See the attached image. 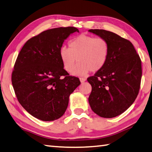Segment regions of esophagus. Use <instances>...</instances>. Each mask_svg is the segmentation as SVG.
<instances>
[{"label": "esophagus", "instance_id": "1", "mask_svg": "<svg viewBox=\"0 0 152 152\" xmlns=\"http://www.w3.org/2000/svg\"><path fill=\"white\" fill-rule=\"evenodd\" d=\"M80 82L82 83V82H84L86 81V78H80Z\"/></svg>", "mask_w": 152, "mask_h": 152}]
</instances>
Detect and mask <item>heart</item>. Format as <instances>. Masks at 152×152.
<instances>
[{"label":"heart","mask_w":152,"mask_h":152,"mask_svg":"<svg viewBox=\"0 0 152 152\" xmlns=\"http://www.w3.org/2000/svg\"><path fill=\"white\" fill-rule=\"evenodd\" d=\"M109 45L105 38L81 34L68 43V48L62 47L59 56L64 69L68 73L74 69L77 58L79 64L74 75H84L90 71L96 72L105 66L108 60Z\"/></svg>","instance_id":"b5f03b06"}]
</instances>
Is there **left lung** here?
I'll list each match as a JSON object with an SVG mask.
<instances>
[{"mask_svg":"<svg viewBox=\"0 0 152 152\" xmlns=\"http://www.w3.org/2000/svg\"><path fill=\"white\" fill-rule=\"evenodd\" d=\"M89 31L105 38L109 45L105 66L87 79L92 87L89 103L99 117H115L137 97L142 74L140 58L130 41L115 33L97 29Z\"/></svg>","mask_w":152,"mask_h":152,"instance_id":"obj_1","label":"left lung"}]
</instances>
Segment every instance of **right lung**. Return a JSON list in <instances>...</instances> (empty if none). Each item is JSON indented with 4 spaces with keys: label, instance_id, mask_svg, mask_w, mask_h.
<instances>
[{
    "label": "right lung",
    "instance_id": "right-lung-1",
    "mask_svg": "<svg viewBox=\"0 0 152 152\" xmlns=\"http://www.w3.org/2000/svg\"><path fill=\"white\" fill-rule=\"evenodd\" d=\"M74 27L47 29L31 37L18 55L12 84L18 100L33 117L43 121L61 117L70 95L80 84L64 69L59 50Z\"/></svg>",
    "mask_w": 152,
    "mask_h": 152
}]
</instances>
